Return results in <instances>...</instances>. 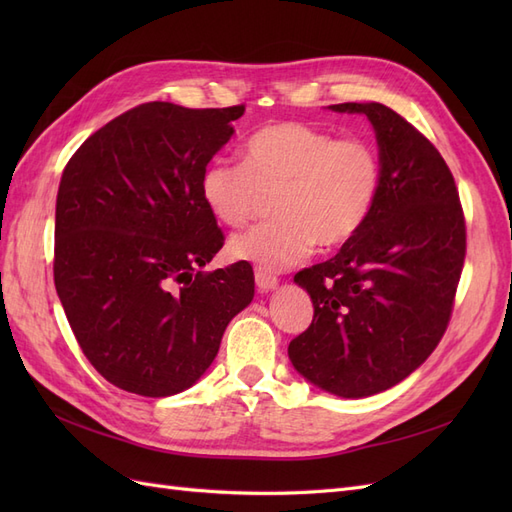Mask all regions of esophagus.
Returning a JSON list of instances; mask_svg holds the SVG:
<instances>
[{
	"label": "esophagus",
	"instance_id": "1",
	"mask_svg": "<svg viewBox=\"0 0 512 512\" xmlns=\"http://www.w3.org/2000/svg\"><path fill=\"white\" fill-rule=\"evenodd\" d=\"M256 286H258L260 292H269V290H273L277 286V277L271 275L265 269H258L256 271Z\"/></svg>",
	"mask_w": 512,
	"mask_h": 512
}]
</instances>
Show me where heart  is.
I'll list each match as a JSON object with an SVG mask.
<instances>
[{
  "instance_id": "b5f03b06",
  "label": "heart",
  "mask_w": 512,
  "mask_h": 512,
  "mask_svg": "<svg viewBox=\"0 0 512 512\" xmlns=\"http://www.w3.org/2000/svg\"><path fill=\"white\" fill-rule=\"evenodd\" d=\"M382 183L376 149L299 121L260 128L241 149V164L215 162L200 175V198L215 220L241 228L273 196L277 220L230 239L237 260L282 271L316 243L350 241L369 220Z\"/></svg>"
}]
</instances>
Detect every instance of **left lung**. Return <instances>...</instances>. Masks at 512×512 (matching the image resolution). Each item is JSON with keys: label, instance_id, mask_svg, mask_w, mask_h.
I'll list each match as a JSON object with an SVG mask.
<instances>
[{"label": "left lung", "instance_id": "obj_1", "mask_svg": "<svg viewBox=\"0 0 512 512\" xmlns=\"http://www.w3.org/2000/svg\"><path fill=\"white\" fill-rule=\"evenodd\" d=\"M329 108L369 119L382 183L365 226L331 260L294 275L314 320L288 356L318 389L359 399L399 384L436 350L466 258V222L440 151L404 117L378 102Z\"/></svg>", "mask_w": 512, "mask_h": 512}]
</instances>
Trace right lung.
<instances>
[{
  "label": "right lung",
  "mask_w": 512,
  "mask_h": 512,
  "mask_svg": "<svg viewBox=\"0 0 512 512\" xmlns=\"http://www.w3.org/2000/svg\"><path fill=\"white\" fill-rule=\"evenodd\" d=\"M245 106L147 102L76 149L55 207V288L98 374L143 397L190 389L254 299L247 262L200 271L224 235L200 175Z\"/></svg>",
  "instance_id": "add662e5"
}]
</instances>
